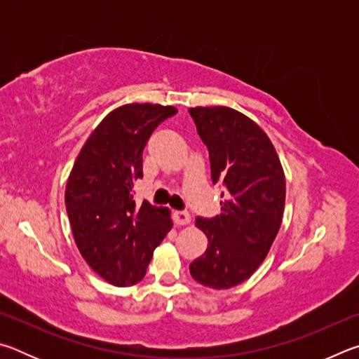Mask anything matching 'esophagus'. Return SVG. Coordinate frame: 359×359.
Here are the masks:
<instances>
[{
	"instance_id": "obj_1",
	"label": "esophagus",
	"mask_w": 359,
	"mask_h": 359,
	"mask_svg": "<svg viewBox=\"0 0 359 359\" xmlns=\"http://www.w3.org/2000/svg\"><path fill=\"white\" fill-rule=\"evenodd\" d=\"M174 222L177 224H190L191 215L188 214V212L177 210V212H174Z\"/></svg>"
}]
</instances>
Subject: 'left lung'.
I'll return each instance as SVG.
<instances>
[{
    "mask_svg": "<svg viewBox=\"0 0 359 359\" xmlns=\"http://www.w3.org/2000/svg\"><path fill=\"white\" fill-rule=\"evenodd\" d=\"M208 145L212 180L224 185L220 215L196 218L208 250L190 264L194 280L228 290L245 282L271 250L285 209V174L271 139L258 123L226 106L190 107Z\"/></svg>",
    "mask_w": 359,
    "mask_h": 359,
    "instance_id": "8db88e82",
    "label": "left lung"
}]
</instances>
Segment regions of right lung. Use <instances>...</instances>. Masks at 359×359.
Listing matches in <instances>:
<instances>
[{
	"mask_svg": "<svg viewBox=\"0 0 359 359\" xmlns=\"http://www.w3.org/2000/svg\"><path fill=\"white\" fill-rule=\"evenodd\" d=\"M174 106L133 102L109 112L71 169L65 191L72 236L88 266L115 287L142 280L155 248L172 228L171 210L147 201L137 208L142 150Z\"/></svg>",
	"mask_w": 359,
	"mask_h": 359,
	"instance_id": "right-lung-1",
	"label": "right lung"
}]
</instances>
